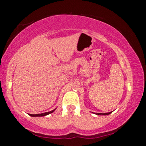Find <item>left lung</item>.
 I'll list each match as a JSON object with an SVG mask.
<instances>
[{"label":"left lung","instance_id":"left-lung-1","mask_svg":"<svg viewBox=\"0 0 146 146\" xmlns=\"http://www.w3.org/2000/svg\"><path fill=\"white\" fill-rule=\"evenodd\" d=\"M111 112H109V113H96V115H108V114H110Z\"/></svg>","mask_w":146,"mask_h":146}]
</instances>
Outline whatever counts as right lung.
Returning <instances> with one entry per match:
<instances>
[{
  "mask_svg": "<svg viewBox=\"0 0 146 146\" xmlns=\"http://www.w3.org/2000/svg\"><path fill=\"white\" fill-rule=\"evenodd\" d=\"M54 110H52V111H49V112H45V113H38V114H29L31 116H33V117H36V116H44V115H48V114H50L51 113H52Z\"/></svg>",
  "mask_w": 146,
  "mask_h": 146,
  "instance_id": "right-lung-1",
  "label": "right lung"
}]
</instances>
